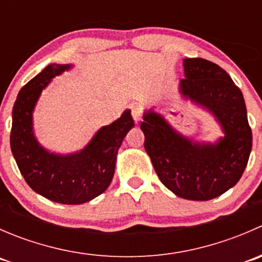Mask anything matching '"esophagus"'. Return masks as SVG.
Listing matches in <instances>:
<instances>
[{
    "label": "esophagus",
    "instance_id": "1",
    "mask_svg": "<svg viewBox=\"0 0 262 262\" xmlns=\"http://www.w3.org/2000/svg\"><path fill=\"white\" fill-rule=\"evenodd\" d=\"M132 115H133L134 121H136V123H138V121L142 120L143 110H142V107L138 106V105H134V106H132Z\"/></svg>",
    "mask_w": 262,
    "mask_h": 262
}]
</instances>
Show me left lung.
I'll list each match as a JSON object with an SVG mask.
<instances>
[{"label":"left lung","mask_w":262,"mask_h":262,"mask_svg":"<svg viewBox=\"0 0 262 262\" xmlns=\"http://www.w3.org/2000/svg\"><path fill=\"white\" fill-rule=\"evenodd\" d=\"M184 70L182 95L213 113L224 138L215 144L192 143L152 110L144 114L141 129L161 182L178 196L204 202L241 179L252 148V132L244 95L223 68L203 58H186Z\"/></svg>","instance_id":"8db88e82"}]
</instances>
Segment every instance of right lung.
<instances>
[{
  "label": "right lung",
  "instance_id": "1",
  "mask_svg": "<svg viewBox=\"0 0 262 262\" xmlns=\"http://www.w3.org/2000/svg\"><path fill=\"white\" fill-rule=\"evenodd\" d=\"M70 67L50 64L20 90L12 109L10 143L18 170L34 191L52 202L76 205L90 202L107 189L114 176L118 149L134 120L130 110H125L75 155L58 156L39 146L33 134L36 100L54 76Z\"/></svg>",
  "mask_w": 262,
  "mask_h": 262
}]
</instances>
